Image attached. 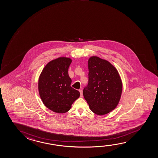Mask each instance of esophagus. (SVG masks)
Listing matches in <instances>:
<instances>
[{"mask_svg": "<svg viewBox=\"0 0 158 158\" xmlns=\"http://www.w3.org/2000/svg\"><path fill=\"white\" fill-rule=\"evenodd\" d=\"M79 92H80V97H82V89H79Z\"/></svg>", "mask_w": 158, "mask_h": 158, "instance_id": "obj_1", "label": "esophagus"}]
</instances>
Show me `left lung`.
I'll use <instances>...</instances> for the list:
<instances>
[{
  "label": "left lung",
  "instance_id": "8db88e82",
  "mask_svg": "<svg viewBox=\"0 0 158 158\" xmlns=\"http://www.w3.org/2000/svg\"><path fill=\"white\" fill-rule=\"evenodd\" d=\"M89 82L83 95L92 111L106 114L116 107L122 91V83L118 71L105 60L92 56L88 61Z\"/></svg>",
  "mask_w": 158,
  "mask_h": 158
}]
</instances>
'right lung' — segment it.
Wrapping results in <instances>:
<instances>
[{
	"label": "right lung",
	"instance_id": "1",
	"mask_svg": "<svg viewBox=\"0 0 158 158\" xmlns=\"http://www.w3.org/2000/svg\"><path fill=\"white\" fill-rule=\"evenodd\" d=\"M72 60L59 57L49 62L42 71L39 79V94L47 108L56 113H65L80 96L78 90L71 86L68 70Z\"/></svg>",
	"mask_w": 158,
	"mask_h": 158
}]
</instances>
